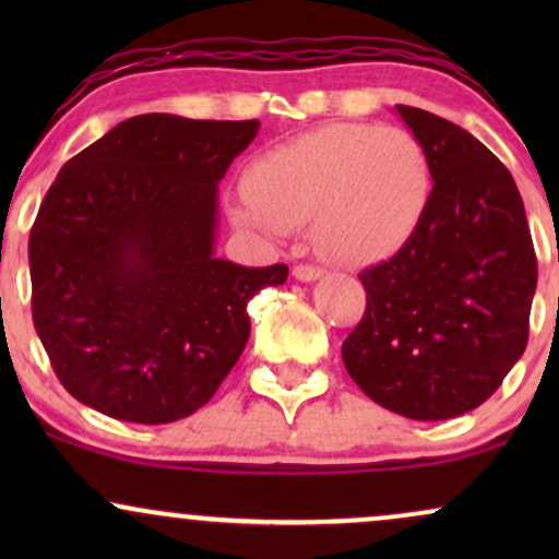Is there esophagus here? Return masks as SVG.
I'll return each mask as SVG.
<instances>
[{"label": "esophagus", "mask_w": 559, "mask_h": 559, "mask_svg": "<svg viewBox=\"0 0 559 559\" xmlns=\"http://www.w3.org/2000/svg\"><path fill=\"white\" fill-rule=\"evenodd\" d=\"M292 273H294V278H297V281H305V284H310V281H318L320 275H323V267H318V265H297Z\"/></svg>", "instance_id": "esophagus-1"}]
</instances>
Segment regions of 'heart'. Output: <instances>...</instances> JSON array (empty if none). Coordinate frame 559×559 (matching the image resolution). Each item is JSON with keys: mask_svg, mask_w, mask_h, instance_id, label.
I'll use <instances>...</instances> for the list:
<instances>
[{"mask_svg": "<svg viewBox=\"0 0 559 559\" xmlns=\"http://www.w3.org/2000/svg\"><path fill=\"white\" fill-rule=\"evenodd\" d=\"M249 204L236 226L292 230L312 221V241L338 265L394 258L418 234L433 194V168L407 128L331 123L273 146L247 168Z\"/></svg>", "mask_w": 559, "mask_h": 559, "instance_id": "b5f03b06", "label": "heart"}]
</instances>
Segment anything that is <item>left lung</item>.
Returning <instances> with one entry per match:
<instances>
[{"instance_id":"8db88e82","label":"left lung","mask_w":559,"mask_h":559,"mask_svg":"<svg viewBox=\"0 0 559 559\" xmlns=\"http://www.w3.org/2000/svg\"><path fill=\"white\" fill-rule=\"evenodd\" d=\"M396 112L431 157V204L402 252L360 273L368 305L342 357L381 407L447 420L489 400L521 360L536 252L510 170L465 128Z\"/></svg>"}]
</instances>
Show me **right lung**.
I'll use <instances>...</instances> for the list:
<instances>
[{
	"label": "right lung",
	"mask_w": 559,
	"mask_h": 559,
	"mask_svg": "<svg viewBox=\"0 0 559 559\" xmlns=\"http://www.w3.org/2000/svg\"><path fill=\"white\" fill-rule=\"evenodd\" d=\"M260 120L128 118L62 165L28 239L31 312L57 378L110 418L204 407L241 357L247 305L288 267L215 258L217 183Z\"/></svg>",
	"instance_id": "add662e5"
}]
</instances>
